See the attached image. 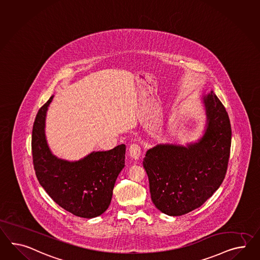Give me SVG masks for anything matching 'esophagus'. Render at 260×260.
<instances>
[{
    "label": "esophagus",
    "mask_w": 260,
    "mask_h": 260,
    "mask_svg": "<svg viewBox=\"0 0 260 260\" xmlns=\"http://www.w3.org/2000/svg\"><path fill=\"white\" fill-rule=\"evenodd\" d=\"M129 155L134 160H139L141 157V148L138 144H132L129 148Z\"/></svg>",
    "instance_id": "1"
}]
</instances>
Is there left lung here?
Returning <instances> with one entry per match:
<instances>
[{"label":"left lung","mask_w":260,"mask_h":260,"mask_svg":"<svg viewBox=\"0 0 260 260\" xmlns=\"http://www.w3.org/2000/svg\"><path fill=\"white\" fill-rule=\"evenodd\" d=\"M207 123L202 138L186 146L157 144L143 158L153 205L162 213L181 216L200 207L225 177L231 124L213 91L202 96Z\"/></svg>","instance_id":"1"}]
</instances>
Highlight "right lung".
<instances>
[{"mask_svg":"<svg viewBox=\"0 0 260 260\" xmlns=\"http://www.w3.org/2000/svg\"><path fill=\"white\" fill-rule=\"evenodd\" d=\"M52 96L37 114L32 132V153L37 178L59 207L81 218L91 219L107 210L115 182L125 163L124 144L92 152L77 161L55 156L47 143L45 121Z\"/></svg>","mask_w":260,"mask_h":260,"instance_id":"1","label":"right lung"}]
</instances>
